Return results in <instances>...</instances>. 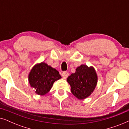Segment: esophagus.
Masks as SVG:
<instances>
[{"instance_id": "obj_1", "label": "esophagus", "mask_w": 129, "mask_h": 129, "mask_svg": "<svg viewBox=\"0 0 129 129\" xmlns=\"http://www.w3.org/2000/svg\"><path fill=\"white\" fill-rule=\"evenodd\" d=\"M61 76H62V77L64 79H66L69 76V73L67 72H63V73H61Z\"/></svg>"}]
</instances>
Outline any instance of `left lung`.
<instances>
[{
  "mask_svg": "<svg viewBox=\"0 0 129 129\" xmlns=\"http://www.w3.org/2000/svg\"><path fill=\"white\" fill-rule=\"evenodd\" d=\"M98 75L93 66L82 64L77 67L75 73L67 79L71 91L79 100L87 98L93 92L98 83Z\"/></svg>",
  "mask_w": 129,
  "mask_h": 129,
  "instance_id": "1",
  "label": "left lung"
}]
</instances>
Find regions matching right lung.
<instances>
[{
  "label": "right lung",
  "instance_id": "right-lung-1",
  "mask_svg": "<svg viewBox=\"0 0 129 129\" xmlns=\"http://www.w3.org/2000/svg\"><path fill=\"white\" fill-rule=\"evenodd\" d=\"M59 72L47 63H37L29 74L28 80L35 92L40 96L47 94L52 89L55 81L61 79Z\"/></svg>",
  "mask_w": 129,
  "mask_h": 129
}]
</instances>
